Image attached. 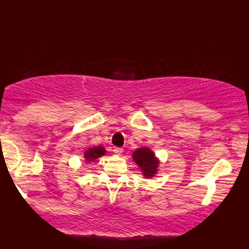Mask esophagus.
Masks as SVG:
<instances>
[{"label":"esophagus","instance_id":"obj_1","mask_svg":"<svg viewBox=\"0 0 249 249\" xmlns=\"http://www.w3.org/2000/svg\"><path fill=\"white\" fill-rule=\"evenodd\" d=\"M122 152H124V148H121V147H114V148H113V153H114V154L120 155Z\"/></svg>","mask_w":249,"mask_h":249}]
</instances>
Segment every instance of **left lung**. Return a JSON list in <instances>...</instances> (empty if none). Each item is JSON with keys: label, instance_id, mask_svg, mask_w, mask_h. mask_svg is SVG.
<instances>
[{"label": "left lung", "instance_id": "left-lung-1", "mask_svg": "<svg viewBox=\"0 0 249 249\" xmlns=\"http://www.w3.org/2000/svg\"><path fill=\"white\" fill-rule=\"evenodd\" d=\"M132 159L137 163V165L141 168L142 175L146 178H151L158 171L159 168V160L155 158V154L151 149L147 147L139 148L137 151L132 153Z\"/></svg>", "mask_w": 249, "mask_h": 249}]
</instances>
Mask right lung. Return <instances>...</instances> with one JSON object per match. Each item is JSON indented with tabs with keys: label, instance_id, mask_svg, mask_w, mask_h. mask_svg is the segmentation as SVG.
<instances>
[{
	"label": "right lung",
	"instance_id": "add662e5",
	"mask_svg": "<svg viewBox=\"0 0 249 249\" xmlns=\"http://www.w3.org/2000/svg\"><path fill=\"white\" fill-rule=\"evenodd\" d=\"M105 154V148L102 147V146H97V147H90L88 148L86 152H85V160L86 162H91L94 160H96L101 156H103Z\"/></svg>",
	"mask_w": 249,
	"mask_h": 249
}]
</instances>
